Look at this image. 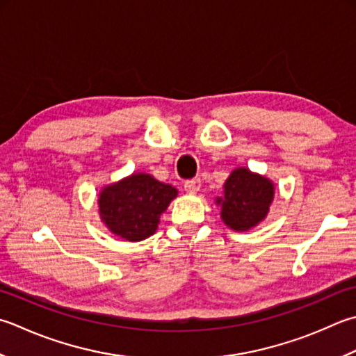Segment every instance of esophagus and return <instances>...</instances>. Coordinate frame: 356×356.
Listing matches in <instances>:
<instances>
[{
    "label": "esophagus",
    "mask_w": 356,
    "mask_h": 356,
    "mask_svg": "<svg viewBox=\"0 0 356 356\" xmlns=\"http://www.w3.org/2000/svg\"><path fill=\"white\" fill-rule=\"evenodd\" d=\"M200 179L194 177V179H188L185 182V191L186 193H197L200 190Z\"/></svg>",
    "instance_id": "34e87169"
}]
</instances>
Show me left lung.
Wrapping results in <instances>:
<instances>
[{
  "mask_svg": "<svg viewBox=\"0 0 356 356\" xmlns=\"http://www.w3.org/2000/svg\"><path fill=\"white\" fill-rule=\"evenodd\" d=\"M222 220L236 232H247L266 218L273 200L275 188L268 179L250 172L245 168L234 170L224 185Z\"/></svg>",
  "mask_w": 356,
  "mask_h": 356,
  "instance_id": "8db88e82",
  "label": "left lung"
}]
</instances>
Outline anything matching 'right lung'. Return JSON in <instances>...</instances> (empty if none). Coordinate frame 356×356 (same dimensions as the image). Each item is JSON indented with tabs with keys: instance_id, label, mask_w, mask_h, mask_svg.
I'll use <instances>...</instances> for the list:
<instances>
[{
	"instance_id": "obj_1",
	"label": "right lung",
	"mask_w": 356,
	"mask_h": 356,
	"mask_svg": "<svg viewBox=\"0 0 356 356\" xmlns=\"http://www.w3.org/2000/svg\"><path fill=\"white\" fill-rule=\"evenodd\" d=\"M176 196V188L159 182L149 174H132L102 191V220L123 239L143 241L154 234L160 214Z\"/></svg>"
}]
</instances>
